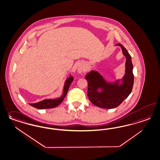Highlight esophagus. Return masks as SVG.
Wrapping results in <instances>:
<instances>
[{"instance_id":"34e87169","label":"esophagus","mask_w":160,"mask_h":160,"mask_svg":"<svg viewBox=\"0 0 160 160\" xmlns=\"http://www.w3.org/2000/svg\"><path fill=\"white\" fill-rule=\"evenodd\" d=\"M83 69H84V68H83L82 64H79V66L78 67V72L79 73H82L83 71Z\"/></svg>"}]
</instances>
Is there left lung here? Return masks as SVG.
Here are the masks:
<instances>
[{
	"label": "left lung",
	"mask_w": 160,
	"mask_h": 160,
	"mask_svg": "<svg viewBox=\"0 0 160 160\" xmlns=\"http://www.w3.org/2000/svg\"><path fill=\"white\" fill-rule=\"evenodd\" d=\"M122 48L124 55L126 57L125 74L122 81L123 83L118 85V81L113 83L107 82L103 77L95 71L87 73L85 79L88 81V97L95 106L105 109L117 107L125 99L129 96L134 85L133 65L131 57L127 49L121 43H117ZM102 89L101 92L98 89Z\"/></svg>",
	"instance_id": "8db88e82"
}]
</instances>
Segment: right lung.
<instances>
[{
    "mask_svg": "<svg viewBox=\"0 0 160 160\" xmlns=\"http://www.w3.org/2000/svg\"><path fill=\"white\" fill-rule=\"evenodd\" d=\"M73 81V78L72 77L68 78L66 82L65 83L64 88H63V93L62 95V97L58 99H45L42 101H40L39 102L34 103H29L31 106L36 108L39 109H49L53 108L59 105L60 103L62 102L63 100V99L66 97L69 88Z\"/></svg>",
    "mask_w": 160,
    "mask_h": 160,
    "instance_id": "add662e5",
    "label": "right lung"
}]
</instances>
